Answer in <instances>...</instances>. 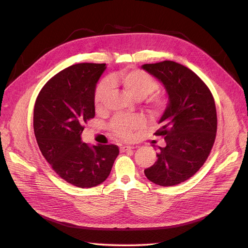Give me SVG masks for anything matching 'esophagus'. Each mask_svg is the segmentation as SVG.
<instances>
[{
	"label": "esophagus",
	"mask_w": 248,
	"mask_h": 248,
	"mask_svg": "<svg viewBox=\"0 0 248 248\" xmlns=\"http://www.w3.org/2000/svg\"><path fill=\"white\" fill-rule=\"evenodd\" d=\"M133 148H134L133 146H121L120 147V151L126 152V151H129V150H132Z\"/></svg>",
	"instance_id": "34e87169"
}]
</instances>
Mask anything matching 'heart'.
Returning <instances> with one entry per match:
<instances>
[{
    "label": "heart",
    "instance_id": "heart-1",
    "mask_svg": "<svg viewBox=\"0 0 248 248\" xmlns=\"http://www.w3.org/2000/svg\"><path fill=\"white\" fill-rule=\"evenodd\" d=\"M110 86L121 87L124 92L137 100L145 99L157 89V82L141 70L125 69L112 74L108 80H103L98 85L95 92V107L101 108L110 94ZM149 104L153 109H159L164 106V99L160 95H152L149 98ZM145 125L144 119L140 116H117L110 124V129L116 136L129 139L134 130Z\"/></svg>",
    "mask_w": 248,
    "mask_h": 248
}]
</instances>
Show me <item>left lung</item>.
<instances>
[{
    "instance_id": "left-lung-1",
    "label": "left lung",
    "mask_w": 248,
    "mask_h": 248,
    "mask_svg": "<svg viewBox=\"0 0 248 248\" xmlns=\"http://www.w3.org/2000/svg\"><path fill=\"white\" fill-rule=\"evenodd\" d=\"M141 68L161 82L168 95L155 132L164 137L166 146L159 147L145 175L157 185L174 186L192 177L208 158L217 130L215 102L204 81L181 64L163 61Z\"/></svg>"
}]
</instances>
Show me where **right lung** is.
Instances as JSON below:
<instances>
[{"instance_id": "1", "label": "right lung", "mask_w": 248, "mask_h": 248, "mask_svg": "<svg viewBox=\"0 0 248 248\" xmlns=\"http://www.w3.org/2000/svg\"><path fill=\"white\" fill-rule=\"evenodd\" d=\"M106 64L72 65L51 78L37 97L34 132L52 170L66 182L91 188L106 181L119 155L116 145L88 146L84 123L95 117V90Z\"/></svg>"}]
</instances>
